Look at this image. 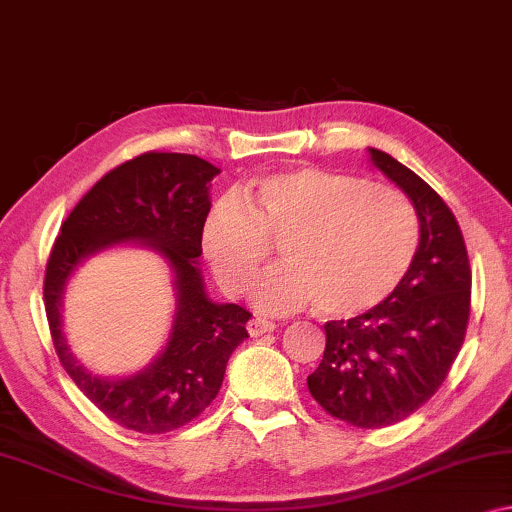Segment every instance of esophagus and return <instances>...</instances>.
Segmentation results:
<instances>
[{
	"label": "esophagus",
	"instance_id": "esophagus-1",
	"mask_svg": "<svg viewBox=\"0 0 512 512\" xmlns=\"http://www.w3.org/2000/svg\"><path fill=\"white\" fill-rule=\"evenodd\" d=\"M273 329H276V324L269 322V319H262V317H253L248 322V333L253 335V338H257V335H264V333H271Z\"/></svg>",
	"mask_w": 512,
	"mask_h": 512
}]
</instances>
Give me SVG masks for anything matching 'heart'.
I'll return each instance as SVG.
<instances>
[{
  "label": "heart",
  "instance_id": "obj_1",
  "mask_svg": "<svg viewBox=\"0 0 512 512\" xmlns=\"http://www.w3.org/2000/svg\"><path fill=\"white\" fill-rule=\"evenodd\" d=\"M273 243L287 262L259 278V310L319 301L326 315L356 317L402 285L418 250V218L391 186L299 167L255 179L243 202L220 200L202 227L204 259L230 296L248 292Z\"/></svg>",
  "mask_w": 512,
  "mask_h": 512
}]
</instances>
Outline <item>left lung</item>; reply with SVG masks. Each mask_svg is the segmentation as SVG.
Returning a JSON list of instances; mask_svg holds the SVG:
<instances>
[{
    "label": "left lung",
    "mask_w": 512,
    "mask_h": 512,
    "mask_svg": "<svg viewBox=\"0 0 512 512\" xmlns=\"http://www.w3.org/2000/svg\"><path fill=\"white\" fill-rule=\"evenodd\" d=\"M370 156L414 202L421 243L384 303L324 324L326 349L308 391L338 421L377 430L421 409L451 372L469 324L471 266L460 225L437 190L384 151Z\"/></svg>",
    "instance_id": "8db88e82"
}]
</instances>
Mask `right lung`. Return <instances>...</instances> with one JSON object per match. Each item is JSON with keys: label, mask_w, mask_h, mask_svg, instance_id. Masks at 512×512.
I'll return each mask as SVG.
<instances>
[{"label": "right lung", "mask_w": 512, "mask_h": 512, "mask_svg": "<svg viewBox=\"0 0 512 512\" xmlns=\"http://www.w3.org/2000/svg\"><path fill=\"white\" fill-rule=\"evenodd\" d=\"M218 172L190 154L144 151L98 179L52 243L43 301L59 363L75 386L126 430L165 434L200 416L216 400L232 352L248 338L246 324L253 315L236 303H211L195 266L211 209L207 183ZM124 240L149 242L171 262L180 292L178 319L154 366L131 380H98L82 371L63 345L60 292L82 258Z\"/></svg>", "instance_id": "obj_1"}]
</instances>
